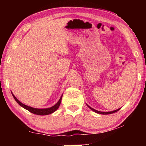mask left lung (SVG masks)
Returning <instances> with one entry per match:
<instances>
[{
    "instance_id": "obj_1",
    "label": "left lung",
    "mask_w": 146,
    "mask_h": 146,
    "mask_svg": "<svg viewBox=\"0 0 146 146\" xmlns=\"http://www.w3.org/2000/svg\"><path fill=\"white\" fill-rule=\"evenodd\" d=\"M87 106H88L89 108H90L92 111H95L96 113H100V114H110V113H113L116 112V111H117L119 109H120V108H119V109H117V110H113L112 111H98V110H94V108H91L90 106H89L88 105V104H87Z\"/></svg>"
}]
</instances>
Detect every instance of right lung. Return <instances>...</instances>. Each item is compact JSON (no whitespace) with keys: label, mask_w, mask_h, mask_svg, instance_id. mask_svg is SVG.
Returning <instances> with one entry per match:
<instances>
[{"label":"right lung","mask_w":146,"mask_h":146,"mask_svg":"<svg viewBox=\"0 0 146 146\" xmlns=\"http://www.w3.org/2000/svg\"><path fill=\"white\" fill-rule=\"evenodd\" d=\"M12 93V92H11ZM12 94H13V96L14 97V98L16 101H17V102L19 104L22 106L24 108L27 110L28 111H29L30 112L33 113H35V114H36V115H48V114H50V113L54 112V111L56 110L58 108L60 105V103H61V100H62V96L60 97V98L58 100V102L54 106H52L50 108H44V109H38V108H33V107H31V106H28L24 104L22 102H21L19 100H18L17 98L15 96V95L13 94V93H12Z\"/></svg>","instance_id":"add662e5"}]
</instances>
